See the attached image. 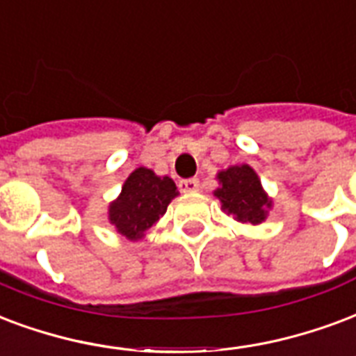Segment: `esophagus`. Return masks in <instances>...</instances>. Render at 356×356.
Wrapping results in <instances>:
<instances>
[{
	"label": "esophagus",
	"instance_id": "obj_1",
	"mask_svg": "<svg viewBox=\"0 0 356 356\" xmlns=\"http://www.w3.org/2000/svg\"><path fill=\"white\" fill-rule=\"evenodd\" d=\"M179 190L181 192H197L200 181L197 179H183V181H179Z\"/></svg>",
	"mask_w": 356,
	"mask_h": 356
}]
</instances>
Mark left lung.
I'll return each instance as SVG.
<instances>
[{
    "label": "left lung",
    "mask_w": 356,
    "mask_h": 356,
    "mask_svg": "<svg viewBox=\"0 0 356 356\" xmlns=\"http://www.w3.org/2000/svg\"><path fill=\"white\" fill-rule=\"evenodd\" d=\"M220 188L214 196L222 202V209L243 224H259L265 220L270 200L265 196L261 183L250 166H233L218 173Z\"/></svg>",
    "instance_id": "left-lung-1"
}]
</instances>
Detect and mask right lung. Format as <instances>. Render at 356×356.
I'll list each match as a JSON object with an SVG mask.
<instances>
[{
    "instance_id": "obj_1",
    "label": "right lung",
    "mask_w": 356,
    "mask_h": 356,
    "mask_svg": "<svg viewBox=\"0 0 356 356\" xmlns=\"http://www.w3.org/2000/svg\"><path fill=\"white\" fill-rule=\"evenodd\" d=\"M177 194L172 179L138 168L124 181L121 196L110 205V222L121 235L136 241L159 222Z\"/></svg>"
}]
</instances>
